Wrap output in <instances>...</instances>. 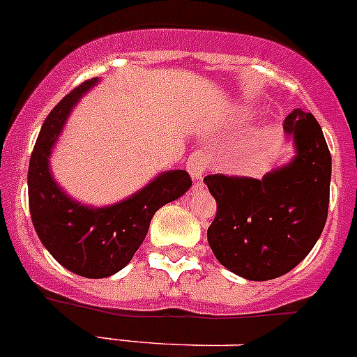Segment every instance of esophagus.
I'll return each instance as SVG.
<instances>
[{
	"label": "esophagus",
	"mask_w": 357,
	"mask_h": 357,
	"mask_svg": "<svg viewBox=\"0 0 357 357\" xmlns=\"http://www.w3.org/2000/svg\"><path fill=\"white\" fill-rule=\"evenodd\" d=\"M185 168H188L189 175L193 181H202V176L204 173L207 172L209 168V155H207L204 150H197L193 151V155L188 159V164H185Z\"/></svg>",
	"instance_id": "1"
}]
</instances>
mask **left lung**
<instances>
[{"label": "left lung", "instance_id": "left-lung-1", "mask_svg": "<svg viewBox=\"0 0 357 357\" xmlns=\"http://www.w3.org/2000/svg\"><path fill=\"white\" fill-rule=\"evenodd\" d=\"M296 155L286 166L252 176L207 175L216 200L207 241L216 259L236 275L270 280L284 275L311 252L327 222L331 153L311 112L284 119Z\"/></svg>", "mask_w": 357, "mask_h": 357}]
</instances>
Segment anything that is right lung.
<instances>
[{"label":"right lung","instance_id":"right-lung-1","mask_svg":"<svg viewBox=\"0 0 357 357\" xmlns=\"http://www.w3.org/2000/svg\"><path fill=\"white\" fill-rule=\"evenodd\" d=\"M96 82L80 84L50 112L28 166V204L39 239L62 266L87 279L110 277L127 266L146 238L155 211L193 184L184 169L164 172L130 198L96 209L66 195L50 172V155L71 109Z\"/></svg>","mask_w":357,"mask_h":357}]
</instances>
